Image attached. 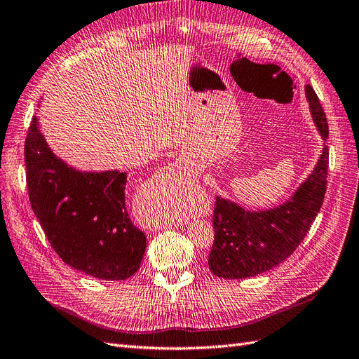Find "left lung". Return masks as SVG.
Listing matches in <instances>:
<instances>
[{"label": "left lung", "instance_id": "8db88e82", "mask_svg": "<svg viewBox=\"0 0 359 359\" xmlns=\"http://www.w3.org/2000/svg\"><path fill=\"white\" fill-rule=\"evenodd\" d=\"M305 96L314 125L326 141L330 134L326 116L311 86L305 87ZM327 158L330 151L323 146L310 176L280 206L248 210L231 200L217 197L209 269L219 278L241 280L269 271L290 257L306 236L323 204Z\"/></svg>", "mask_w": 359, "mask_h": 359}]
</instances>
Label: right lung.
<instances>
[{"mask_svg": "<svg viewBox=\"0 0 359 359\" xmlns=\"http://www.w3.org/2000/svg\"><path fill=\"white\" fill-rule=\"evenodd\" d=\"M25 167L29 203L61 260L108 281L138 271L147 242L126 212V172L69 165L48 146L37 116L25 140Z\"/></svg>", "mask_w": 359, "mask_h": 359, "instance_id": "add662e5", "label": "right lung"}]
</instances>
